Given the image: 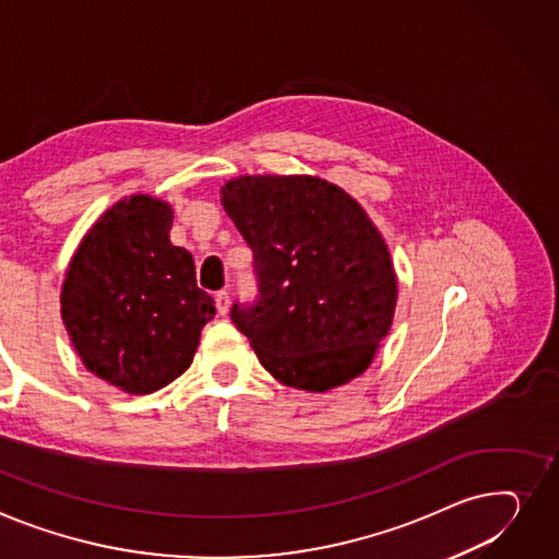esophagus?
<instances>
[{
  "label": "esophagus",
  "instance_id": "esophagus-1",
  "mask_svg": "<svg viewBox=\"0 0 559 559\" xmlns=\"http://www.w3.org/2000/svg\"><path fill=\"white\" fill-rule=\"evenodd\" d=\"M229 292L227 289H222V292H217L215 294V308H217V312L219 314H227L229 312Z\"/></svg>",
  "mask_w": 559,
  "mask_h": 559
}]
</instances>
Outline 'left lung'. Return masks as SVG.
<instances>
[{"mask_svg":"<svg viewBox=\"0 0 559 559\" xmlns=\"http://www.w3.org/2000/svg\"><path fill=\"white\" fill-rule=\"evenodd\" d=\"M222 206L253 251L258 296L231 319L285 386L323 393L361 376L389 334L397 278L366 211L310 175H245Z\"/></svg>","mask_w":559,"mask_h":559,"instance_id":"8db88e82","label":"left lung"}]
</instances>
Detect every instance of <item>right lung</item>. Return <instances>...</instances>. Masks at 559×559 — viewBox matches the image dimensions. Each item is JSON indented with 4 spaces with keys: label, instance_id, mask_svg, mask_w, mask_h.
<instances>
[{
    "label": "right lung",
    "instance_id": "right-lung-1",
    "mask_svg": "<svg viewBox=\"0 0 559 559\" xmlns=\"http://www.w3.org/2000/svg\"><path fill=\"white\" fill-rule=\"evenodd\" d=\"M173 209L132 195L107 209L73 253L60 294L90 373L126 393L159 391L191 366L215 317L193 255L170 242Z\"/></svg>",
    "mask_w": 559,
    "mask_h": 559
}]
</instances>
